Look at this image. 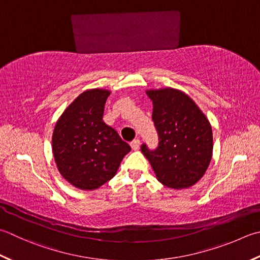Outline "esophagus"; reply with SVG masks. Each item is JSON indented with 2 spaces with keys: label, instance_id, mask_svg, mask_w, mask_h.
I'll list each match as a JSON object with an SVG mask.
<instances>
[{
  "label": "esophagus",
  "instance_id": "34e87169",
  "mask_svg": "<svg viewBox=\"0 0 260 260\" xmlns=\"http://www.w3.org/2000/svg\"><path fill=\"white\" fill-rule=\"evenodd\" d=\"M140 145H141V141L139 140V139H135V140H133L132 141V143H131V146H132V149H133L134 151H137L140 149Z\"/></svg>",
  "mask_w": 260,
  "mask_h": 260
}]
</instances>
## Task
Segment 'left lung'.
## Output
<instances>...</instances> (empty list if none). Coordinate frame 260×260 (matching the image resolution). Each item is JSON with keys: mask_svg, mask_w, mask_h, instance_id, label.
<instances>
[{"mask_svg": "<svg viewBox=\"0 0 260 260\" xmlns=\"http://www.w3.org/2000/svg\"><path fill=\"white\" fill-rule=\"evenodd\" d=\"M146 94L153 103L152 120L159 143L154 150L142 144V153L162 185L175 189L195 185L212 159L210 121L194 101L179 90H150Z\"/></svg>", "mask_w": 260, "mask_h": 260, "instance_id": "1", "label": "left lung"}]
</instances>
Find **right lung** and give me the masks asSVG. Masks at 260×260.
I'll return each instance as SVG.
<instances>
[{"mask_svg":"<svg viewBox=\"0 0 260 260\" xmlns=\"http://www.w3.org/2000/svg\"><path fill=\"white\" fill-rule=\"evenodd\" d=\"M108 90L81 93L59 117L53 133L58 171L74 187L92 190L113 178L131 146L103 120Z\"/></svg>","mask_w":260,"mask_h":260,"instance_id":"1","label":"right lung"}]
</instances>
